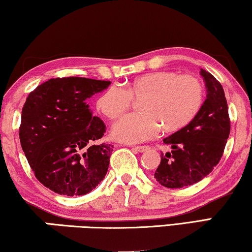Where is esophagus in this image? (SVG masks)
Wrapping results in <instances>:
<instances>
[{"label": "esophagus", "mask_w": 252, "mask_h": 252, "mask_svg": "<svg viewBox=\"0 0 252 252\" xmlns=\"http://www.w3.org/2000/svg\"><path fill=\"white\" fill-rule=\"evenodd\" d=\"M148 146H136L133 148L134 151H137V152H139V153H143V152H145V151H147L148 150Z\"/></svg>", "instance_id": "1"}]
</instances>
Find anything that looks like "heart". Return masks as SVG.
<instances>
[{"label": "heart", "mask_w": 252, "mask_h": 252, "mask_svg": "<svg viewBox=\"0 0 252 252\" xmlns=\"http://www.w3.org/2000/svg\"><path fill=\"white\" fill-rule=\"evenodd\" d=\"M203 84L193 75L161 70L139 76L125 88L111 87L97 101L98 111L115 120L129 111L133 100L140 113L123 116L112 127V136L123 143H140L154 137L162 126L165 132L182 129L201 108Z\"/></svg>", "instance_id": "1"}]
</instances>
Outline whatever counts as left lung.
<instances>
[{"label": "left lung", "instance_id": "1", "mask_svg": "<svg viewBox=\"0 0 252 252\" xmlns=\"http://www.w3.org/2000/svg\"><path fill=\"white\" fill-rule=\"evenodd\" d=\"M200 74L207 87V99L189 125L163 139L172 151L161 153L154 178L168 189H182L207 177L220 161L231 132L220 82L207 70L201 68Z\"/></svg>", "mask_w": 252, "mask_h": 252}]
</instances>
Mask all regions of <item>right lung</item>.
Wrapping results in <instances>:
<instances>
[{"label": "right lung", "mask_w": 252, "mask_h": 252, "mask_svg": "<svg viewBox=\"0 0 252 252\" xmlns=\"http://www.w3.org/2000/svg\"><path fill=\"white\" fill-rule=\"evenodd\" d=\"M109 81L57 77L28 94L19 138L36 179L60 195H84L107 173L111 144H95L106 126L92 115L87 100Z\"/></svg>", "instance_id": "obj_1"}]
</instances>
